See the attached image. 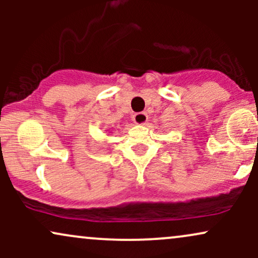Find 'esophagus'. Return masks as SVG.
Listing matches in <instances>:
<instances>
[{
    "mask_svg": "<svg viewBox=\"0 0 258 258\" xmlns=\"http://www.w3.org/2000/svg\"><path fill=\"white\" fill-rule=\"evenodd\" d=\"M133 121H135V123H137V125H144V123L148 121V115L147 112H137V114L133 115Z\"/></svg>",
    "mask_w": 258,
    "mask_h": 258,
    "instance_id": "esophagus-1",
    "label": "esophagus"
}]
</instances>
